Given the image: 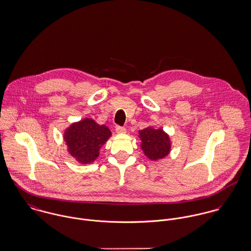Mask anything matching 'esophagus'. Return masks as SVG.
<instances>
[{"mask_svg": "<svg viewBox=\"0 0 251 251\" xmlns=\"http://www.w3.org/2000/svg\"><path fill=\"white\" fill-rule=\"evenodd\" d=\"M116 131H117V133H119V134H124V133L126 132V128L123 127V126H116Z\"/></svg>", "mask_w": 251, "mask_h": 251, "instance_id": "1", "label": "esophagus"}]
</instances>
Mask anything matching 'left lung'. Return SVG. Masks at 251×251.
Returning <instances> with one entry per match:
<instances>
[{"mask_svg": "<svg viewBox=\"0 0 251 251\" xmlns=\"http://www.w3.org/2000/svg\"><path fill=\"white\" fill-rule=\"evenodd\" d=\"M140 148L144 155L151 161H159L166 158L171 150L170 137L163 128L148 126L138 131Z\"/></svg>", "mask_w": 251, "mask_h": 251, "instance_id": "obj_1", "label": "left lung"}]
</instances>
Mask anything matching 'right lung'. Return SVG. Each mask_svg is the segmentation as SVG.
I'll list each match as a JSON object with an SVG mask.
<instances>
[{
    "instance_id": "right-lung-1",
    "label": "right lung",
    "mask_w": 251,
    "mask_h": 251,
    "mask_svg": "<svg viewBox=\"0 0 251 251\" xmlns=\"http://www.w3.org/2000/svg\"><path fill=\"white\" fill-rule=\"evenodd\" d=\"M112 132L105 125H98L90 118L73 123L64 131L63 138L68 153L80 164H92L99 156L101 147Z\"/></svg>"
}]
</instances>
